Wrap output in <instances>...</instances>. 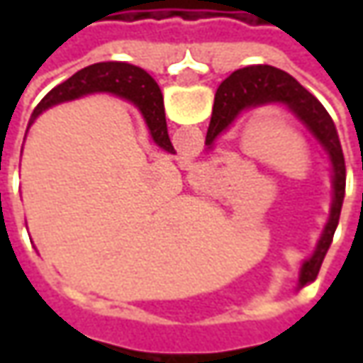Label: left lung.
Segmentation results:
<instances>
[{"mask_svg": "<svg viewBox=\"0 0 363 363\" xmlns=\"http://www.w3.org/2000/svg\"><path fill=\"white\" fill-rule=\"evenodd\" d=\"M285 105L297 119L305 125V129L313 135L328 153L331 169H333V202L331 212L325 224V230L321 234V240L315 248V255L303 262L299 283L301 286L311 283L321 269V262L328 255L329 244L333 240V234L342 214L343 196H345V160H343L340 135L335 129V123L331 121L325 106L321 105L307 89H303L299 82L285 70L274 68L269 64L246 66L236 72H232L216 91L212 119L206 135V145L212 147L216 137L230 127L238 115L248 108H257L264 105Z\"/></svg>", "mask_w": 363, "mask_h": 363, "instance_id": "obj_1", "label": "left lung"}]
</instances>
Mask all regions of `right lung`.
<instances>
[{
  "instance_id": "add662e5",
  "label": "right lung",
  "mask_w": 363,
  "mask_h": 363,
  "mask_svg": "<svg viewBox=\"0 0 363 363\" xmlns=\"http://www.w3.org/2000/svg\"><path fill=\"white\" fill-rule=\"evenodd\" d=\"M91 92H111L131 101L145 119L151 139L165 151L174 153V145L167 135L165 123V108H163V94L153 78L141 70L139 66L127 62H99L91 64L77 74L64 80L56 89L42 99V103L35 106L32 121L46 111L48 106L58 105L64 101H72L78 96L91 94Z\"/></svg>"
}]
</instances>
